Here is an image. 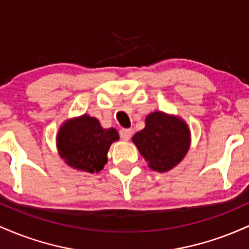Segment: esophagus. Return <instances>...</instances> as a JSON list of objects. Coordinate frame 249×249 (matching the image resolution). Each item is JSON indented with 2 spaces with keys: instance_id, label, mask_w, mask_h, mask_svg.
Returning <instances> with one entry per match:
<instances>
[{
  "instance_id": "obj_1",
  "label": "esophagus",
  "mask_w": 249,
  "mask_h": 249,
  "mask_svg": "<svg viewBox=\"0 0 249 249\" xmlns=\"http://www.w3.org/2000/svg\"><path fill=\"white\" fill-rule=\"evenodd\" d=\"M132 128H122V130L119 131V134H121V138L123 141H128V139L131 138V136H132Z\"/></svg>"
}]
</instances>
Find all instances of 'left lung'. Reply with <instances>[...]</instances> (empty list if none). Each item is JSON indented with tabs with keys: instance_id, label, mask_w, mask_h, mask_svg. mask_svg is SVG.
Returning a JSON list of instances; mask_svg holds the SVG:
<instances>
[{
	"instance_id": "obj_1",
	"label": "left lung",
	"mask_w": 249,
	"mask_h": 249,
	"mask_svg": "<svg viewBox=\"0 0 249 249\" xmlns=\"http://www.w3.org/2000/svg\"><path fill=\"white\" fill-rule=\"evenodd\" d=\"M132 142L151 170L167 172L186 156L191 132L179 117L156 111L146 117L145 127L134 134Z\"/></svg>"
}]
</instances>
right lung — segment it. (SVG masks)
<instances>
[{"label":"right lung","mask_w":249,"mask_h":249,"mask_svg":"<svg viewBox=\"0 0 249 249\" xmlns=\"http://www.w3.org/2000/svg\"><path fill=\"white\" fill-rule=\"evenodd\" d=\"M118 139L116 128H103L98 119L83 115L62 125L57 134V148L69 166L93 173L103 170L108 148Z\"/></svg>","instance_id":"right-lung-1"}]
</instances>
